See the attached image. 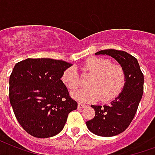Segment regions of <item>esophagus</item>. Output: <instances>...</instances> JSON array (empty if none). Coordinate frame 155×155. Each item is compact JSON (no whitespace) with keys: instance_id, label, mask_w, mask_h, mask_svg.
I'll list each match as a JSON object with an SVG mask.
<instances>
[{"instance_id":"obj_1","label":"esophagus","mask_w":155,"mask_h":155,"mask_svg":"<svg viewBox=\"0 0 155 155\" xmlns=\"http://www.w3.org/2000/svg\"><path fill=\"white\" fill-rule=\"evenodd\" d=\"M78 106L79 109H83V108H86L87 105L84 104H82V103H78Z\"/></svg>"}]
</instances>
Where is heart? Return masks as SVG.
Wrapping results in <instances>:
<instances>
[{
	"label": "heart",
	"instance_id": "heart-1",
	"mask_svg": "<svg viewBox=\"0 0 155 155\" xmlns=\"http://www.w3.org/2000/svg\"><path fill=\"white\" fill-rule=\"evenodd\" d=\"M85 74L91 75L87 86L89 87L73 91L72 96L77 101L92 102L101 99L109 101L114 99L125 83V72L119 64H111L109 60L101 57H91L82 66ZM61 81L69 90H75L81 85V78L75 67L66 68Z\"/></svg>",
	"mask_w": 155,
	"mask_h": 155
}]
</instances>
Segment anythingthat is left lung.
Returning <instances> with one entry per match:
<instances>
[{
	"mask_svg": "<svg viewBox=\"0 0 155 155\" xmlns=\"http://www.w3.org/2000/svg\"><path fill=\"white\" fill-rule=\"evenodd\" d=\"M95 54L113 57L125 72V83L118 96L108 105H92L95 117L86 123L87 128L94 134L114 137L125 131L134 118L143 95L144 75L137 59L126 51L109 49Z\"/></svg>",
	"mask_w": 155,
	"mask_h": 155,
	"instance_id": "1",
	"label": "left lung"
}]
</instances>
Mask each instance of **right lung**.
I'll use <instances>...</instances> for the list:
<instances>
[{
  "label": "right lung",
  "instance_id": "right-lung-1",
  "mask_svg": "<svg viewBox=\"0 0 155 155\" xmlns=\"http://www.w3.org/2000/svg\"><path fill=\"white\" fill-rule=\"evenodd\" d=\"M69 63L52 59H27L17 63L10 77V102L21 127L38 138L62 131L68 114L78 108L61 81Z\"/></svg>",
  "mask_w": 155,
  "mask_h": 155
}]
</instances>
